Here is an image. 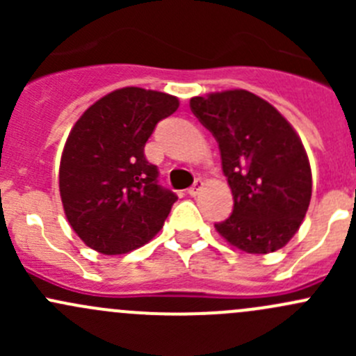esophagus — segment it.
I'll return each instance as SVG.
<instances>
[{
  "label": "esophagus",
  "instance_id": "1",
  "mask_svg": "<svg viewBox=\"0 0 356 356\" xmlns=\"http://www.w3.org/2000/svg\"><path fill=\"white\" fill-rule=\"evenodd\" d=\"M201 188H203V181H201V179H196L195 184H193L191 188L188 189V195L189 196H196L201 191Z\"/></svg>",
  "mask_w": 356,
  "mask_h": 356
}]
</instances>
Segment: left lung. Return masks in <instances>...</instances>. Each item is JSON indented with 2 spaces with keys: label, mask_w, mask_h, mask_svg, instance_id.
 Returning <instances> with one entry per match:
<instances>
[{
  "label": "left lung",
  "mask_w": 356,
  "mask_h": 356,
  "mask_svg": "<svg viewBox=\"0 0 356 356\" xmlns=\"http://www.w3.org/2000/svg\"><path fill=\"white\" fill-rule=\"evenodd\" d=\"M217 139L231 186V217L215 224L238 250L265 254L296 234L312 198V170L301 139L270 103L245 89L189 102Z\"/></svg>",
  "instance_id": "obj_1"
}]
</instances>
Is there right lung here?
I'll use <instances>...</instances> for the list:
<instances>
[{"label":"right lung","instance_id":"1","mask_svg":"<svg viewBox=\"0 0 356 356\" xmlns=\"http://www.w3.org/2000/svg\"><path fill=\"white\" fill-rule=\"evenodd\" d=\"M177 108L175 96L122 88L75 122L60 161V196L68 224L89 248L129 253L163 227L177 196L158 184L145 145Z\"/></svg>","mask_w":356,"mask_h":356}]
</instances>
